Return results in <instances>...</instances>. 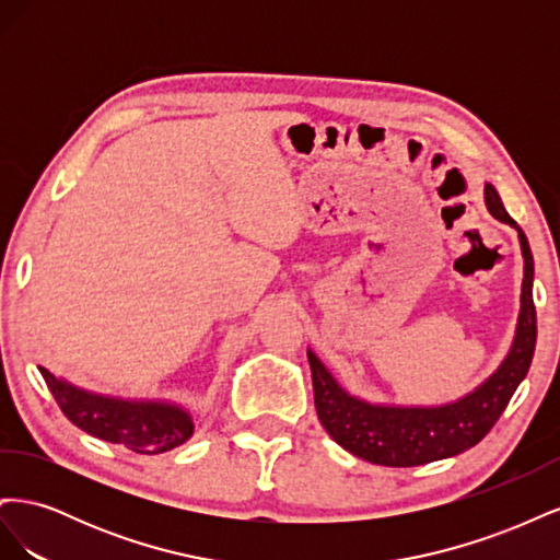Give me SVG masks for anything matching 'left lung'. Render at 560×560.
Masks as SVG:
<instances>
[{
    "label": "left lung",
    "mask_w": 560,
    "mask_h": 560,
    "mask_svg": "<svg viewBox=\"0 0 560 560\" xmlns=\"http://www.w3.org/2000/svg\"><path fill=\"white\" fill-rule=\"evenodd\" d=\"M488 212L518 231L523 252V287L518 327L510 354L488 381L467 397L444 406H381L348 395L315 352L308 350L315 409L322 428L338 446L385 467H416L477 446L495 425L533 362L537 315L533 303V254L521 226L504 210L493 184H486Z\"/></svg>",
    "instance_id": "1"
}]
</instances>
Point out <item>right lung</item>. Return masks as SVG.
Masks as SVG:
<instances>
[{
    "label": "right lung",
    "instance_id": "add662e5",
    "mask_svg": "<svg viewBox=\"0 0 560 560\" xmlns=\"http://www.w3.org/2000/svg\"><path fill=\"white\" fill-rule=\"evenodd\" d=\"M39 371L60 411L77 428L103 442L121 444L142 455H156L173 451L194 434V420L182 406L93 395L54 376L44 366Z\"/></svg>",
    "mask_w": 560,
    "mask_h": 560
}]
</instances>
